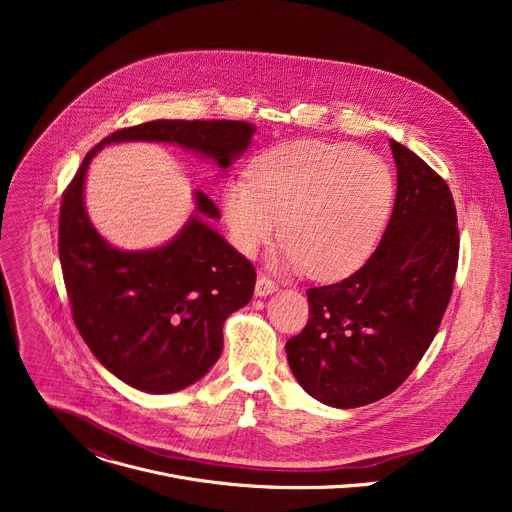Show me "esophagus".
Here are the masks:
<instances>
[{"mask_svg":"<svg viewBox=\"0 0 512 512\" xmlns=\"http://www.w3.org/2000/svg\"><path fill=\"white\" fill-rule=\"evenodd\" d=\"M273 291H277V283L273 279H269L267 275H259L257 277V287H255V294L257 296H269L273 294Z\"/></svg>","mask_w":512,"mask_h":512,"instance_id":"34e87169","label":"esophagus"}]
</instances>
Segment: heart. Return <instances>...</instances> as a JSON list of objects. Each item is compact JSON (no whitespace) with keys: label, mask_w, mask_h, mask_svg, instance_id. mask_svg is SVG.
Listing matches in <instances>:
<instances>
[{"label":"heart","mask_w":512,"mask_h":512,"mask_svg":"<svg viewBox=\"0 0 512 512\" xmlns=\"http://www.w3.org/2000/svg\"><path fill=\"white\" fill-rule=\"evenodd\" d=\"M393 174L352 143L287 141L257 156L251 180L227 188L225 214L239 249L255 255L281 231L287 267L330 279L356 269L393 206Z\"/></svg>","instance_id":"1"}]
</instances>
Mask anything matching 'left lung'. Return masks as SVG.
Segmentation results:
<instances>
[{
    "instance_id": "left-lung-1",
    "label": "left lung",
    "mask_w": 512,
    "mask_h": 512,
    "mask_svg": "<svg viewBox=\"0 0 512 512\" xmlns=\"http://www.w3.org/2000/svg\"><path fill=\"white\" fill-rule=\"evenodd\" d=\"M397 196L385 235L360 269L310 287V320L285 342L308 395L338 409L375 403L413 373L452 298L460 233L446 180L391 139Z\"/></svg>"
}]
</instances>
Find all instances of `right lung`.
I'll return each mask as SVG.
<instances>
[{
    "label": "right lung",
    "instance_id": "add662e5",
    "mask_svg": "<svg viewBox=\"0 0 512 512\" xmlns=\"http://www.w3.org/2000/svg\"><path fill=\"white\" fill-rule=\"evenodd\" d=\"M247 121L158 119L117 129L85 156L66 186L58 255L72 320L97 360L145 393H174L208 373L223 352V324L255 289V267L203 218H221L196 190V214L150 251H119L89 221L83 188L91 158L115 141H164L229 168L251 143Z\"/></svg>",
    "mask_w": 512,
    "mask_h": 512
}]
</instances>
